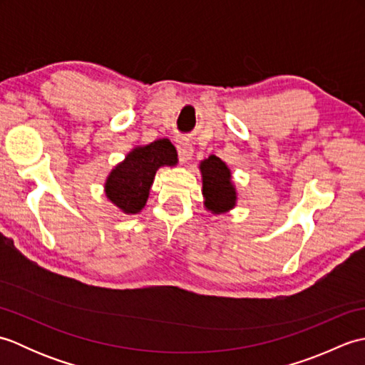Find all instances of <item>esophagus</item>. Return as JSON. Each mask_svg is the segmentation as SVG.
I'll use <instances>...</instances> for the list:
<instances>
[{
	"label": "esophagus",
	"mask_w": 365,
	"mask_h": 365,
	"mask_svg": "<svg viewBox=\"0 0 365 365\" xmlns=\"http://www.w3.org/2000/svg\"><path fill=\"white\" fill-rule=\"evenodd\" d=\"M177 150H178V158H180L182 165H187V163H190V160L192 158V153H195L191 144H188V143L178 144Z\"/></svg>",
	"instance_id": "obj_1"
}]
</instances>
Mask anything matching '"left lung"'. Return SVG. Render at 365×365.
Returning a JSON list of instances; mask_svg holds the SVG:
<instances>
[{"instance_id":"left-lung-1","label":"left lung","mask_w":365,"mask_h":365,"mask_svg":"<svg viewBox=\"0 0 365 365\" xmlns=\"http://www.w3.org/2000/svg\"><path fill=\"white\" fill-rule=\"evenodd\" d=\"M199 170L202 175V196L207 212L222 215L235 208L238 192L232 170L221 158L210 157L199 163Z\"/></svg>"}]
</instances>
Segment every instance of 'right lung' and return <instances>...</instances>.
Here are the masks:
<instances>
[{"label": "right lung", "instance_id": "1", "mask_svg": "<svg viewBox=\"0 0 365 365\" xmlns=\"http://www.w3.org/2000/svg\"><path fill=\"white\" fill-rule=\"evenodd\" d=\"M177 163V150L168 138L136 145L108 174L105 196L122 213L136 215L147 204L157 170Z\"/></svg>", "mask_w": 365, "mask_h": 365}]
</instances>
